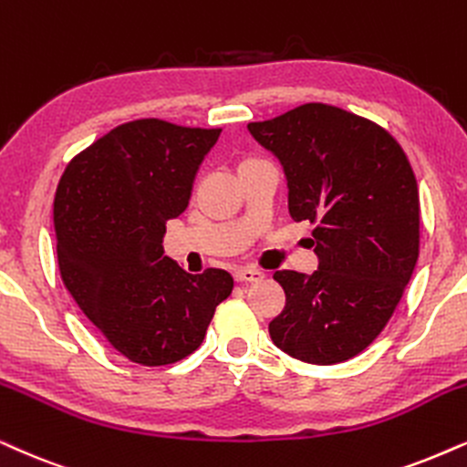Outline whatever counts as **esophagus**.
Instances as JSON below:
<instances>
[{"label": "esophagus", "mask_w": 467, "mask_h": 467, "mask_svg": "<svg viewBox=\"0 0 467 467\" xmlns=\"http://www.w3.org/2000/svg\"><path fill=\"white\" fill-rule=\"evenodd\" d=\"M233 275L237 282H258L265 277L263 271H258V269H237Z\"/></svg>", "instance_id": "34e87169"}]
</instances>
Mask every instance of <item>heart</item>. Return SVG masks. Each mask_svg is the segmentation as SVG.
Returning <instances> with one entry per match:
<instances>
[{"mask_svg":"<svg viewBox=\"0 0 467 467\" xmlns=\"http://www.w3.org/2000/svg\"><path fill=\"white\" fill-rule=\"evenodd\" d=\"M258 163H263V161H261V159H256V157H244V159H239L237 172H241V170H245V168H252V165H258Z\"/></svg>","mask_w":467,"mask_h":467,"instance_id":"b5f03b06","label":"heart"}]
</instances>
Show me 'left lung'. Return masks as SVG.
Masks as SVG:
<instances>
[{
    "mask_svg": "<svg viewBox=\"0 0 467 467\" xmlns=\"http://www.w3.org/2000/svg\"><path fill=\"white\" fill-rule=\"evenodd\" d=\"M247 131L285 170L293 220L317 226V271L274 274L286 306L269 323L271 340L302 362H345L381 334L414 274L411 165L386 129L334 105H299Z\"/></svg>",
    "mask_w": 467,
    "mask_h": 467,
    "instance_id": "left-lung-1",
    "label": "left lung"
}]
</instances>
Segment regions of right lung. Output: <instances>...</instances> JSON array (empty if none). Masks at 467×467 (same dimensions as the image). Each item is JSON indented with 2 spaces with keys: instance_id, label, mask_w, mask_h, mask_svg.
<instances>
[{
  "instance_id": "add662e5",
  "label": "right lung",
  "mask_w": 467,
  "mask_h": 467,
  "mask_svg": "<svg viewBox=\"0 0 467 467\" xmlns=\"http://www.w3.org/2000/svg\"><path fill=\"white\" fill-rule=\"evenodd\" d=\"M220 133L157 118L127 122L79 152L57 185L53 223L64 286L135 364H172L196 351L233 293L228 271L193 275L163 256L165 222L187 209Z\"/></svg>"
}]
</instances>
